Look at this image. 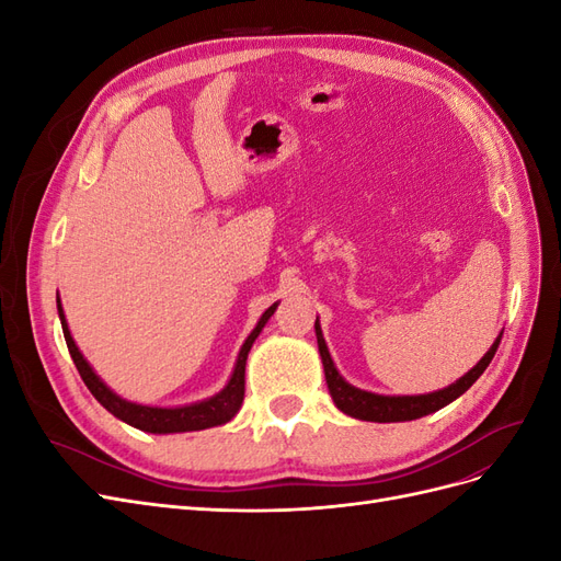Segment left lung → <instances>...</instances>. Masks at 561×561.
I'll use <instances>...</instances> for the list:
<instances>
[{
    "label": "left lung",
    "instance_id": "1",
    "mask_svg": "<svg viewBox=\"0 0 561 561\" xmlns=\"http://www.w3.org/2000/svg\"><path fill=\"white\" fill-rule=\"evenodd\" d=\"M503 334V332H501ZM501 334L496 336V342L491 344V348L482 355L480 363L472 369H468L461 379H456L443 390H433V393H423V396H379V393H369V390L355 388L351 386L332 360L330 348L325 344V336H322L320 322L316 318V339H318V353L322 360V369H325V381L328 390L336 404V410H342L344 414L360 419V421H377V423H396V421H414L426 414H433L437 410H443L449 402L456 398H461L466 390L482 377V371L489 367L491 358L501 344Z\"/></svg>",
    "mask_w": 561,
    "mask_h": 561
}]
</instances>
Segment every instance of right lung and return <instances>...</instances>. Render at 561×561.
<instances>
[{"mask_svg":"<svg viewBox=\"0 0 561 561\" xmlns=\"http://www.w3.org/2000/svg\"><path fill=\"white\" fill-rule=\"evenodd\" d=\"M56 301H58V316H60V325H62L67 348H70V355H72V360H75V365L79 369V375H81L83 383L89 386L93 398L100 404H103L110 414H114L116 419H122L124 423H128V426L138 428V431H145V433H154V435L206 431V428L222 426V423H229L236 414H239L241 404H243V396H245V360H248V353H250V348L254 344V339L260 336V332L264 330L268 318L274 316V311L278 307V301L271 304V307L257 320V325H254V330L248 334V339H245L241 351H239V358H236L231 377H229L227 386L219 390V393H215L213 398H206V400L192 402V404L151 407V404L130 402V400H126L122 396H116L114 390L95 375V369L89 365L87 358H83V353L75 344L70 328H67L60 297Z\"/></svg>","mask_w":561,"mask_h":561,"instance_id":"add662e5","label":"right lung"}]
</instances>
